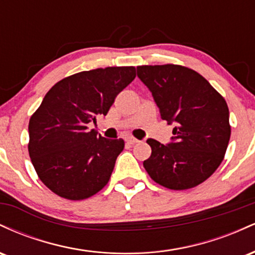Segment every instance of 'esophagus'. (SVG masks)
<instances>
[{"mask_svg": "<svg viewBox=\"0 0 255 255\" xmlns=\"http://www.w3.org/2000/svg\"><path fill=\"white\" fill-rule=\"evenodd\" d=\"M137 141H139V140L134 139V137H126V142H127V144H129V145L136 144Z\"/></svg>", "mask_w": 255, "mask_h": 255, "instance_id": "esophagus-1", "label": "esophagus"}]
</instances>
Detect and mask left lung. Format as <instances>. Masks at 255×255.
<instances>
[{
    "label": "left lung",
    "instance_id": "obj_1",
    "mask_svg": "<svg viewBox=\"0 0 255 255\" xmlns=\"http://www.w3.org/2000/svg\"><path fill=\"white\" fill-rule=\"evenodd\" d=\"M160 118L174 125L171 141L147 139L152 153L144 168L154 182L175 191L207 180L223 160L230 139L229 109L211 84L177 64L136 67Z\"/></svg>",
    "mask_w": 255,
    "mask_h": 255
}]
</instances>
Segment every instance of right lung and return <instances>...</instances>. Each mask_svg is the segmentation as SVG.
I'll return each mask as SVG.
<instances>
[{"label":"right lung","instance_id":"obj_1","mask_svg":"<svg viewBox=\"0 0 255 255\" xmlns=\"http://www.w3.org/2000/svg\"><path fill=\"white\" fill-rule=\"evenodd\" d=\"M135 78L134 67H108L64 78L49 90L28 124V153L40 181L69 200L92 197L108 183L122 139L89 129Z\"/></svg>","mask_w":255,"mask_h":255}]
</instances>
